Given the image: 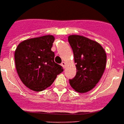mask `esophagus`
I'll list each match as a JSON object with an SVG mask.
<instances>
[{"instance_id":"34e87169","label":"esophagus","mask_w":124,"mask_h":124,"mask_svg":"<svg viewBox=\"0 0 124 124\" xmlns=\"http://www.w3.org/2000/svg\"><path fill=\"white\" fill-rule=\"evenodd\" d=\"M61 65V66L63 67V68H65V66H66V63H65V62H62Z\"/></svg>"}]
</instances>
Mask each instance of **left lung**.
<instances>
[{
	"mask_svg": "<svg viewBox=\"0 0 124 124\" xmlns=\"http://www.w3.org/2000/svg\"><path fill=\"white\" fill-rule=\"evenodd\" d=\"M68 41L77 69L75 77L69 80V83L75 91L84 93L100 81L106 69V51L100 43L83 36L69 35Z\"/></svg>",
	"mask_w": 124,
	"mask_h": 124,
	"instance_id": "8db88e82",
	"label": "left lung"
}]
</instances>
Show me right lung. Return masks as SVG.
Returning <instances> with one entry per match:
<instances>
[{
	"instance_id": "right-lung-1",
	"label": "right lung",
	"mask_w": 124,
	"mask_h": 124,
	"mask_svg": "<svg viewBox=\"0 0 124 124\" xmlns=\"http://www.w3.org/2000/svg\"><path fill=\"white\" fill-rule=\"evenodd\" d=\"M55 37L45 35L22 41L15 52L16 71L24 85L41 92L51 85L63 67L54 61L51 51Z\"/></svg>"
}]
</instances>
